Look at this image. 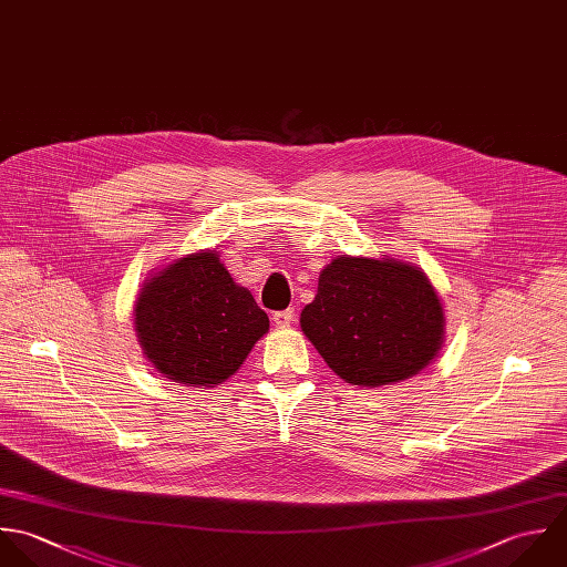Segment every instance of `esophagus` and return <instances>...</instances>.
Here are the masks:
<instances>
[{"label":"esophagus","instance_id":"esophagus-1","mask_svg":"<svg viewBox=\"0 0 567 567\" xmlns=\"http://www.w3.org/2000/svg\"><path fill=\"white\" fill-rule=\"evenodd\" d=\"M274 324L276 327H280V329H285V327H289V324H293V320H296V311L293 309H285V311H276L274 313Z\"/></svg>","mask_w":567,"mask_h":567}]
</instances>
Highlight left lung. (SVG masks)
I'll list each match as a JSON object with an SVG mask.
<instances>
[{"label": "left lung", "mask_w": 567, "mask_h": 567, "mask_svg": "<svg viewBox=\"0 0 567 567\" xmlns=\"http://www.w3.org/2000/svg\"><path fill=\"white\" fill-rule=\"evenodd\" d=\"M443 324L441 300L419 267L352 256L327 265L316 300L300 316L329 368L363 388L423 370L441 348Z\"/></svg>", "instance_id": "obj_1"}]
</instances>
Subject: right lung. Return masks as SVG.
<instances>
[{
    "instance_id": "right-lung-1",
    "label": "right lung",
    "mask_w": 567,
    "mask_h": 567,
    "mask_svg": "<svg viewBox=\"0 0 567 567\" xmlns=\"http://www.w3.org/2000/svg\"><path fill=\"white\" fill-rule=\"evenodd\" d=\"M267 329V313L231 280L215 251L168 265L135 302L144 354L177 383L213 388L226 381Z\"/></svg>"
}]
</instances>
